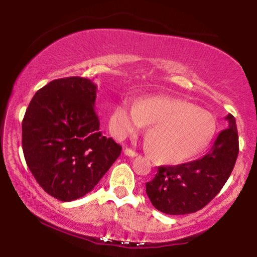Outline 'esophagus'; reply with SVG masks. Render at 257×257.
Returning <instances> with one entry per match:
<instances>
[{"label":"esophagus","mask_w":257,"mask_h":257,"mask_svg":"<svg viewBox=\"0 0 257 257\" xmlns=\"http://www.w3.org/2000/svg\"><path fill=\"white\" fill-rule=\"evenodd\" d=\"M124 154H125V156H127V157H137V156H138V154H137L136 152H135V151H133V150H131V149H125L124 150Z\"/></svg>","instance_id":"obj_1"}]
</instances>
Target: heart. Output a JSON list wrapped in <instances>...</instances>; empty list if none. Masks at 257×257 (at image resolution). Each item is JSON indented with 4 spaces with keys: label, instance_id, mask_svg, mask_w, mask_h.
I'll return each mask as SVG.
<instances>
[{
    "label": "heart",
    "instance_id": "b5f03b06",
    "mask_svg": "<svg viewBox=\"0 0 257 257\" xmlns=\"http://www.w3.org/2000/svg\"><path fill=\"white\" fill-rule=\"evenodd\" d=\"M151 124L147 139L157 159L179 164L194 156L208 142L214 119L208 111L178 98L154 96L139 105L124 100L110 117V131L122 140Z\"/></svg>",
    "mask_w": 257,
    "mask_h": 257
}]
</instances>
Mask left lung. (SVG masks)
<instances>
[{
  "mask_svg": "<svg viewBox=\"0 0 257 257\" xmlns=\"http://www.w3.org/2000/svg\"><path fill=\"white\" fill-rule=\"evenodd\" d=\"M228 127L219 133L209 152L177 166H160L146 184V194L158 210L184 215L202 209L215 198L233 171L238 154L236 121L230 113Z\"/></svg>",
  "mask_w": 257,
  "mask_h": 257,
  "instance_id": "left-lung-1",
  "label": "left lung"
}]
</instances>
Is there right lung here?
Masks as SVG:
<instances>
[{"instance_id": "obj_1", "label": "right lung", "mask_w": 257, "mask_h": 257, "mask_svg": "<svg viewBox=\"0 0 257 257\" xmlns=\"http://www.w3.org/2000/svg\"><path fill=\"white\" fill-rule=\"evenodd\" d=\"M97 85L82 77L52 80L31 99L22 121L27 165L48 194L72 201L92 191L121 146L99 130Z\"/></svg>"}]
</instances>
